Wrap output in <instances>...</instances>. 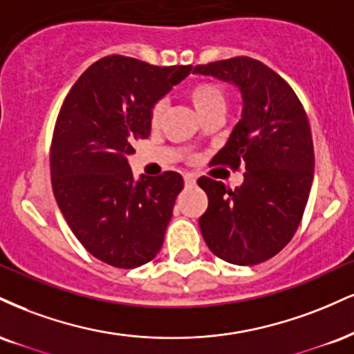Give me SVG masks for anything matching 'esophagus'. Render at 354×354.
Segmentation results:
<instances>
[{"instance_id":"34e87169","label":"esophagus","mask_w":354,"mask_h":354,"mask_svg":"<svg viewBox=\"0 0 354 354\" xmlns=\"http://www.w3.org/2000/svg\"><path fill=\"white\" fill-rule=\"evenodd\" d=\"M196 185V178H194V174H191V173H186L185 174V186H194Z\"/></svg>"}]
</instances>
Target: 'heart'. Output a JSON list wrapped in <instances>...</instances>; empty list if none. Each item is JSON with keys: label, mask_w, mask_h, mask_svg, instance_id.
<instances>
[{"label": "heart", "mask_w": 354, "mask_h": 354, "mask_svg": "<svg viewBox=\"0 0 354 354\" xmlns=\"http://www.w3.org/2000/svg\"><path fill=\"white\" fill-rule=\"evenodd\" d=\"M189 102L193 105L199 118L212 112L224 113L225 110V92L219 84L198 82L189 88ZM166 112V100H158L153 104L150 112L151 125H158Z\"/></svg>", "instance_id": "b5f03b06"}]
</instances>
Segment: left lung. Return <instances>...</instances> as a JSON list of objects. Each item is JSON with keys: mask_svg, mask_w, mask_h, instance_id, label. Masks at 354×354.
<instances>
[{"mask_svg": "<svg viewBox=\"0 0 354 354\" xmlns=\"http://www.w3.org/2000/svg\"><path fill=\"white\" fill-rule=\"evenodd\" d=\"M237 87L241 120L211 165H244L236 189L199 178L209 204L199 229L211 252L236 266H255L279 254L299 227L313 183V142L308 118L290 85L250 57L196 66Z\"/></svg>", "mask_w": 354, "mask_h": 354, "instance_id": "left-lung-1", "label": "left lung"}]
</instances>
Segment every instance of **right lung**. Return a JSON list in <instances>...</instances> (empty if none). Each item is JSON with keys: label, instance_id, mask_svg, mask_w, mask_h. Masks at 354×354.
Returning <instances> with one entry per match:
<instances>
[{"label": "right lung", "instance_id": "right-lung-1", "mask_svg": "<svg viewBox=\"0 0 354 354\" xmlns=\"http://www.w3.org/2000/svg\"><path fill=\"white\" fill-rule=\"evenodd\" d=\"M191 71L109 55L64 100L50 148L53 191L72 232L102 262L133 269L163 245L183 178L174 171L135 178L129 156L135 140L150 136L153 104Z\"/></svg>", "mask_w": 354, "mask_h": 354}]
</instances>
